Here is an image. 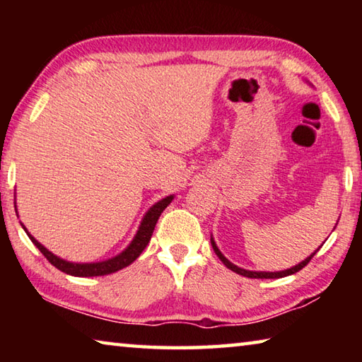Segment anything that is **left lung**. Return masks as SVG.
<instances>
[{"label":"left lung","mask_w":362,"mask_h":362,"mask_svg":"<svg viewBox=\"0 0 362 362\" xmlns=\"http://www.w3.org/2000/svg\"><path fill=\"white\" fill-rule=\"evenodd\" d=\"M211 244H212V249H214V252L217 254V257L220 260H222V263L223 265L226 267V268H230L231 272H235V273H238V274H241V276H246V278H255V279H276V278H284V276H289V274H293V273H297V272H300V269H302L306 263H308L311 259H313V255L316 254V250H320V249H316L313 254H311L310 257H306L305 260H302L300 263H297L296 267H292V268H287V269H283V272H250V269H244V268H240L238 265H235V263H231L228 259H226V257L220 252V249L217 247V244H216V241H214V238L211 236ZM321 247V246H320Z\"/></svg>","instance_id":"8db88e82"}]
</instances>
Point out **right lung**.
Instances as JSON below:
<instances>
[{"label": "right lung", "mask_w": 362, "mask_h": 362, "mask_svg": "<svg viewBox=\"0 0 362 362\" xmlns=\"http://www.w3.org/2000/svg\"><path fill=\"white\" fill-rule=\"evenodd\" d=\"M173 199H174V194H169V196H166V198L159 199L158 203L153 204L150 209L145 212L142 222H140V225H139V230H137L136 235H134L132 241L129 243V246H127L118 255L112 257V259L102 260V262L76 263V262H69V260L60 259V257H57L56 254H52L51 250L42 246L41 243L36 241L35 238L27 231L25 225H23V223H21V225H22V228L25 230V233L28 235L30 240H32L35 246L41 250V254L45 255L54 267L60 269V272L70 274V276H78V278L105 276V274H112L115 272H118V269H122V268H126L127 265H131V263L136 260L140 254L144 252L146 244L150 243V238L153 235V230H155V225L158 222L159 216H161V212L166 209ZM16 212H17V209H16Z\"/></svg>", "instance_id": "right-lung-1"}]
</instances>
